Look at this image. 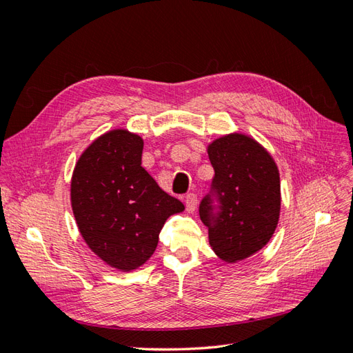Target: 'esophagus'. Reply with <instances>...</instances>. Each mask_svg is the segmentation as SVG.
I'll use <instances>...</instances> for the list:
<instances>
[{"instance_id": "1", "label": "esophagus", "mask_w": 353, "mask_h": 353, "mask_svg": "<svg viewBox=\"0 0 353 353\" xmlns=\"http://www.w3.org/2000/svg\"><path fill=\"white\" fill-rule=\"evenodd\" d=\"M197 205H199V200H197L196 194L190 193L185 196V208H187L188 213H194L197 209Z\"/></svg>"}]
</instances>
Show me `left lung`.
<instances>
[{
    "instance_id": "1",
    "label": "left lung",
    "mask_w": 353,
    "mask_h": 353,
    "mask_svg": "<svg viewBox=\"0 0 353 353\" xmlns=\"http://www.w3.org/2000/svg\"><path fill=\"white\" fill-rule=\"evenodd\" d=\"M208 156L221 212L213 216L208 196L200 203V219L209 228L212 250L221 261L236 263L262 250L279 225L280 170L261 143L241 132L213 140Z\"/></svg>"
}]
</instances>
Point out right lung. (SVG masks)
<instances>
[{
    "mask_svg": "<svg viewBox=\"0 0 353 353\" xmlns=\"http://www.w3.org/2000/svg\"><path fill=\"white\" fill-rule=\"evenodd\" d=\"M144 140L123 128L104 132L74 165L70 203L88 248L112 268L130 272L152 258L169 216L184 205L141 166Z\"/></svg>",
    "mask_w": 353,
    "mask_h": 353,
    "instance_id": "add662e5",
    "label": "right lung"
}]
</instances>
